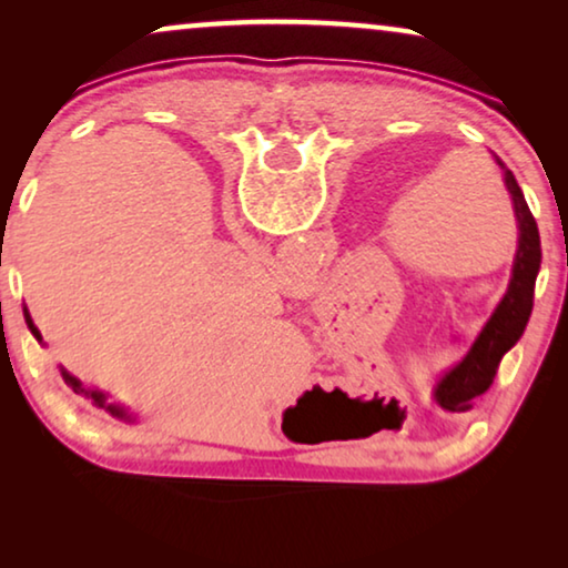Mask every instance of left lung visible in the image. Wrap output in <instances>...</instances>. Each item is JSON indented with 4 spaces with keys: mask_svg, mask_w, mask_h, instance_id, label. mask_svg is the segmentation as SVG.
<instances>
[{
    "mask_svg": "<svg viewBox=\"0 0 568 568\" xmlns=\"http://www.w3.org/2000/svg\"><path fill=\"white\" fill-rule=\"evenodd\" d=\"M491 158L501 170L504 185H507L511 209H515L517 216V253L515 263H511L509 286L499 300V305L494 307V313L484 328H480L478 338L473 341L470 352L463 356V362H457L453 367V377L442 379L437 390H434V398L447 410L470 408V400L478 398L480 393H486L494 385L499 362L517 344L519 336L525 333L527 321H530L535 278H538L542 258L538 224H535V216L530 206H527L525 193L519 189L515 173L494 152Z\"/></svg>",
    "mask_w": 568,
    "mask_h": 568,
    "instance_id": "obj_1",
    "label": "left lung"
}]
</instances>
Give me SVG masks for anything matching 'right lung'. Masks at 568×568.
Wrapping results in <instances>:
<instances>
[{
	"label": "right lung",
	"mask_w": 568,
	"mask_h": 568,
	"mask_svg": "<svg viewBox=\"0 0 568 568\" xmlns=\"http://www.w3.org/2000/svg\"><path fill=\"white\" fill-rule=\"evenodd\" d=\"M22 315H26V323H28L30 333H33L38 344H41L43 336H41V331L36 328V323H33V317H30L28 307H22ZM59 369H61V377H64V383H67L69 387H72V390H74L77 395H84V398H90L92 403H95L98 408H105L108 414L115 416V418H123V422H134V416H131L129 410L123 408V406H119V403H108V395H105V393H100V390H92V387H84V385L80 383V379H77L74 375H69V372H67L64 367H59Z\"/></svg>",
	"instance_id": "right-lung-1"
}]
</instances>
